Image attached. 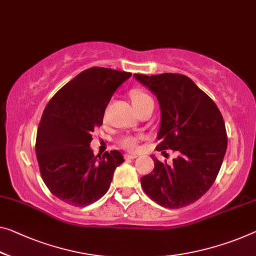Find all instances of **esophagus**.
<instances>
[{"instance_id": "esophagus-1", "label": "esophagus", "mask_w": 256, "mask_h": 256, "mask_svg": "<svg viewBox=\"0 0 256 256\" xmlns=\"http://www.w3.org/2000/svg\"><path fill=\"white\" fill-rule=\"evenodd\" d=\"M135 158H137L136 154H124L126 160H132V159H135Z\"/></svg>"}]
</instances>
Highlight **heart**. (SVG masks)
Listing matches in <instances>:
<instances>
[{
  "mask_svg": "<svg viewBox=\"0 0 256 256\" xmlns=\"http://www.w3.org/2000/svg\"><path fill=\"white\" fill-rule=\"evenodd\" d=\"M130 97L136 110H140V108H143L144 105H146L148 103H153L152 97L148 95L146 92L140 89H134L130 92ZM120 145L124 148H126V150L135 151L137 146H138V138L135 136H126L120 140Z\"/></svg>",
  "mask_w": 256,
  "mask_h": 256,
  "instance_id": "1",
  "label": "heart"
}]
</instances>
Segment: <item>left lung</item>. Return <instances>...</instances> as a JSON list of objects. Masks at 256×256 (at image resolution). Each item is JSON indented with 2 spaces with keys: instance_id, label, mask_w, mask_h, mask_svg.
I'll return each instance as SVG.
<instances>
[{
  "instance_id": "1",
  "label": "left lung",
  "mask_w": 256,
  "mask_h": 256,
  "mask_svg": "<svg viewBox=\"0 0 256 256\" xmlns=\"http://www.w3.org/2000/svg\"><path fill=\"white\" fill-rule=\"evenodd\" d=\"M158 98L161 124L156 150L178 152L172 164L154 156V169L140 178L145 194L166 208L191 205L215 182L226 151L223 116L214 100L183 74H134Z\"/></svg>"
}]
</instances>
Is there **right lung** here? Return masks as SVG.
<instances>
[{
    "label": "right lung",
    "instance_id": "1",
    "mask_svg": "<svg viewBox=\"0 0 256 256\" xmlns=\"http://www.w3.org/2000/svg\"><path fill=\"white\" fill-rule=\"evenodd\" d=\"M130 76L112 68L84 70L46 106L35 152L43 182L62 202L84 207L108 192L124 156L116 150L94 156L89 145L94 129L103 124L113 92Z\"/></svg>",
    "mask_w": 256,
    "mask_h": 256
}]
</instances>
